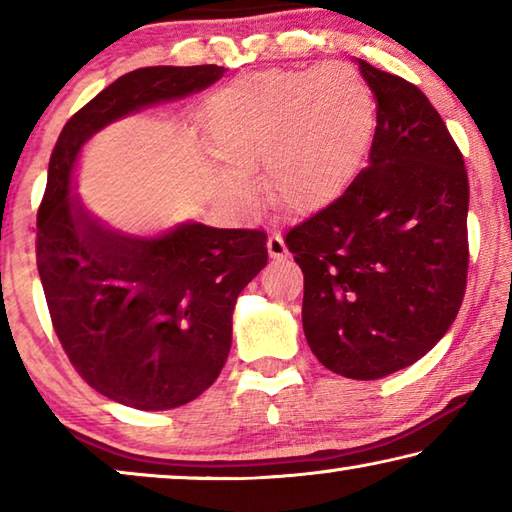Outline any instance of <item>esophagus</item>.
Listing matches in <instances>:
<instances>
[{"mask_svg":"<svg viewBox=\"0 0 512 512\" xmlns=\"http://www.w3.org/2000/svg\"><path fill=\"white\" fill-rule=\"evenodd\" d=\"M266 246H268V255H271L273 259H287L289 257V248H287V244H284L282 235H277V232H273V235L268 237Z\"/></svg>","mask_w":512,"mask_h":512,"instance_id":"34e87169","label":"esophagus"}]
</instances>
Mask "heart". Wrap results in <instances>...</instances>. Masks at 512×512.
Masks as SVG:
<instances>
[{
  "instance_id": "1",
  "label": "heart",
  "mask_w": 512,
  "mask_h": 512,
  "mask_svg": "<svg viewBox=\"0 0 512 512\" xmlns=\"http://www.w3.org/2000/svg\"><path fill=\"white\" fill-rule=\"evenodd\" d=\"M207 144L225 169L232 205L253 196L264 162L271 196L291 212H316L345 192L366 158L375 99L357 69H271L216 90L203 106Z\"/></svg>"
}]
</instances>
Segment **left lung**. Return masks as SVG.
Instances as JSON below:
<instances>
[{
  "label": "left lung",
  "instance_id": "1",
  "mask_svg": "<svg viewBox=\"0 0 512 512\" xmlns=\"http://www.w3.org/2000/svg\"><path fill=\"white\" fill-rule=\"evenodd\" d=\"M377 101L370 164L287 232L305 273L302 327L327 370L379 379L436 345L467 284L463 153L420 88L359 60Z\"/></svg>",
  "mask_w": 512,
  "mask_h": 512
}]
</instances>
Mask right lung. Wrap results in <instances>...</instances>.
<instances>
[{"mask_svg": "<svg viewBox=\"0 0 512 512\" xmlns=\"http://www.w3.org/2000/svg\"><path fill=\"white\" fill-rule=\"evenodd\" d=\"M223 72L194 65L119 76L67 121L49 158L36 259L51 325L94 391L140 411L183 406L219 377L237 296L268 262L266 232L183 223L155 239L119 235L69 196L74 162L110 121L205 90Z\"/></svg>", "mask_w": 512, "mask_h": 512, "instance_id": "right-lung-1", "label": "right lung"}]
</instances>
